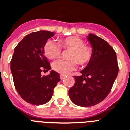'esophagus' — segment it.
<instances>
[{
	"label": "esophagus",
	"instance_id": "esophagus-1",
	"mask_svg": "<svg viewBox=\"0 0 130 130\" xmlns=\"http://www.w3.org/2000/svg\"><path fill=\"white\" fill-rule=\"evenodd\" d=\"M65 75H60V79H63L65 78Z\"/></svg>",
	"mask_w": 130,
	"mask_h": 130
}]
</instances>
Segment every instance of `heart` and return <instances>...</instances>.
I'll list each match as a JSON object with an SVG mask.
<instances>
[{"instance_id": "obj_1", "label": "heart", "mask_w": 130, "mask_h": 130, "mask_svg": "<svg viewBox=\"0 0 130 130\" xmlns=\"http://www.w3.org/2000/svg\"><path fill=\"white\" fill-rule=\"evenodd\" d=\"M62 48L71 49L69 55L70 60L59 59L52 64L53 69L61 74H67L75 70L77 67V62L82 66L87 65L93 55L92 47L85 45V41L82 39L75 36L60 39L59 44L52 40H48L44 45V53L47 57L53 59L61 55Z\"/></svg>"}]
</instances>
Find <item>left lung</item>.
Wrapping results in <instances>:
<instances>
[{
	"instance_id": "8db88e82",
	"label": "left lung",
	"mask_w": 130,
	"mask_h": 130,
	"mask_svg": "<svg viewBox=\"0 0 130 130\" xmlns=\"http://www.w3.org/2000/svg\"><path fill=\"white\" fill-rule=\"evenodd\" d=\"M87 39L93 47V57L82 75L74 76L75 84L69 90L73 103L82 107L102 102L110 93L119 71L116 53L107 41L91 33Z\"/></svg>"
}]
</instances>
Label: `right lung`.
Instances as JSON below:
<instances>
[{
    "label": "right lung",
    "mask_w": 130,
    "mask_h": 130,
    "mask_svg": "<svg viewBox=\"0 0 130 130\" xmlns=\"http://www.w3.org/2000/svg\"><path fill=\"white\" fill-rule=\"evenodd\" d=\"M54 33L40 30L27 35L14 48L10 70L18 93L27 103L39 105L51 100L53 89L59 82V74L52 70L48 75L42 71L51 69L43 54L44 45Z\"/></svg>",
    "instance_id": "right-lung-1"
}]
</instances>
